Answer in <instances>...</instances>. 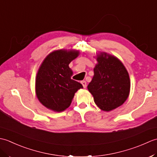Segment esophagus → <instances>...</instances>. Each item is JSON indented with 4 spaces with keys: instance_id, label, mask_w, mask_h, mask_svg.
I'll use <instances>...</instances> for the list:
<instances>
[{
    "instance_id": "esophagus-1",
    "label": "esophagus",
    "mask_w": 157,
    "mask_h": 157,
    "mask_svg": "<svg viewBox=\"0 0 157 157\" xmlns=\"http://www.w3.org/2000/svg\"><path fill=\"white\" fill-rule=\"evenodd\" d=\"M82 84L83 86V87H84V88H86V86H87V84H86V81H82Z\"/></svg>"
}]
</instances>
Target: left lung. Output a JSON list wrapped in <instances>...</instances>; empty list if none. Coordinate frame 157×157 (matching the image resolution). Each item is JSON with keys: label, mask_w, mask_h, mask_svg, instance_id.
<instances>
[{"label": "left lung", "mask_w": 157, "mask_h": 157, "mask_svg": "<svg viewBox=\"0 0 157 157\" xmlns=\"http://www.w3.org/2000/svg\"><path fill=\"white\" fill-rule=\"evenodd\" d=\"M98 63L88 89L102 111H110L122 105L128 98L130 79L125 66L115 56L106 52L97 55Z\"/></svg>", "instance_id": "obj_1"}]
</instances>
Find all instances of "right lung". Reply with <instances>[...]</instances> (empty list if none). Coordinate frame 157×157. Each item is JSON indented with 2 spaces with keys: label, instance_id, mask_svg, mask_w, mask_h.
Masks as SVG:
<instances>
[{
  "label": "right lung",
  "instance_id": "right-lung-1",
  "mask_svg": "<svg viewBox=\"0 0 157 157\" xmlns=\"http://www.w3.org/2000/svg\"><path fill=\"white\" fill-rule=\"evenodd\" d=\"M75 50L53 51L43 61L36 79V92L42 104L55 112H61L70 106L75 93L83 86L71 78L69 64L78 57Z\"/></svg>",
  "mask_w": 157,
  "mask_h": 157
}]
</instances>
